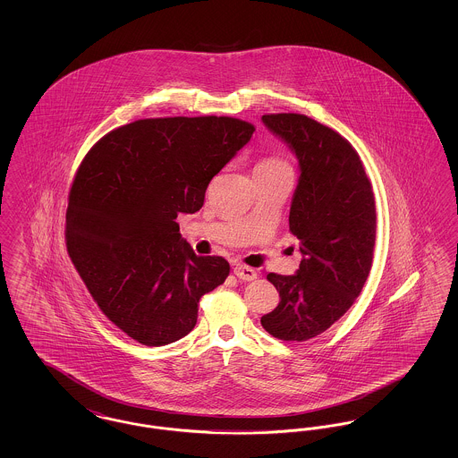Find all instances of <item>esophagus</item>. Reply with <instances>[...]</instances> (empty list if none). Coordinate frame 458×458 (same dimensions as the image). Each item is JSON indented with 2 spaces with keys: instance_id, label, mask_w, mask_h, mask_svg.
Here are the masks:
<instances>
[{
  "instance_id": "obj_1",
  "label": "esophagus",
  "mask_w": 458,
  "mask_h": 458,
  "mask_svg": "<svg viewBox=\"0 0 458 458\" xmlns=\"http://www.w3.org/2000/svg\"><path fill=\"white\" fill-rule=\"evenodd\" d=\"M233 275H235L237 278H240V280H243V282H252V280L258 278L256 269H252V267H249V266H245V264H237V266L233 267Z\"/></svg>"
}]
</instances>
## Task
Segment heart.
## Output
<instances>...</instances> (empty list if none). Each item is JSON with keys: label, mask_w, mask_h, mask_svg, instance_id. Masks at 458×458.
Segmentation results:
<instances>
[{"label": "heart", "mask_w": 458, "mask_h": 458, "mask_svg": "<svg viewBox=\"0 0 458 458\" xmlns=\"http://www.w3.org/2000/svg\"><path fill=\"white\" fill-rule=\"evenodd\" d=\"M284 163H280V161H276V159H264L261 161L259 165H258V168H275V166H282Z\"/></svg>", "instance_id": "b5f03b06"}]
</instances>
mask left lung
I'll use <instances>...</instances> for the list:
<instances>
[{
    "mask_svg": "<svg viewBox=\"0 0 458 458\" xmlns=\"http://www.w3.org/2000/svg\"><path fill=\"white\" fill-rule=\"evenodd\" d=\"M261 120L299 159L288 221L302 254L295 275H267L280 304L262 316L261 325L275 338L305 342L349 310L369 276L374 194L359 154L338 131L297 113Z\"/></svg>",
    "mask_w": 458,
    "mask_h": 458,
    "instance_id": "1",
    "label": "left lung"
}]
</instances>
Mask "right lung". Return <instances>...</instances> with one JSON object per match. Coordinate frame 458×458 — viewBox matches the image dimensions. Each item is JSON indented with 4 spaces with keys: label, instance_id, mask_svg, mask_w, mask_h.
<instances>
[{
    "label": "right lung",
    "instance_id": "obj_1",
    "mask_svg": "<svg viewBox=\"0 0 458 458\" xmlns=\"http://www.w3.org/2000/svg\"><path fill=\"white\" fill-rule=\"evenodd\" d=\"M254 131L230 116L137 120L84 157L66 249L94 302L135 342L159 347L189 335L199 299L226 280L230 264L197 256L174 219L202 208L213 176Z\"/></svg>",
    "mask_w": 458,
    "mask_h": 458
}]
</instances>
